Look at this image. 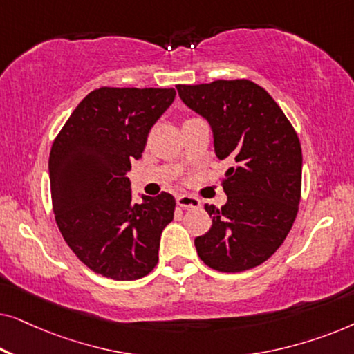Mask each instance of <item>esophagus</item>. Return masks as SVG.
I'll use <instances>...</instances> for the list:
<instances>
[{"instance_id":"esophagus-1","label":"esophagus","mask_w":354,"mask_h":354,"mask_svg":"<svg viewBox=\"0 0 354 354\" xmlns=\"http://www.w3.org/2000/svg\"><path fill=\"white\" fill-rule=\"evenodd\" d=\"M177 205L183 207V209H192V207L200 206V200L192 195H178L177 196Z\"/></svg>"}]
</instances>
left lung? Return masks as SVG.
<instances>
[{"label":"left lung","mask_w":354,"mask_h":354,"mask_svg":"<svg viewBox=\"0 0 354 354\" xmlns=\"http://www.w3.org/2000/svg\"><path fill=\"white\" fill-rule=\"evenodd\" d=\"M183 103L214 133L216 156L230 159L222 207L206 205L209 232L196 236L203 263L243 272L268 261L292 229L301 200V145L268 91L246 79L177 85Z\"/></svg>","instance_id":"8db88e82"}]
</instances>
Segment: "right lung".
<instances>
[{
  "instance_id": "right-lung-1",
  "label": "right lung",
  "mask_w": 354,
  "mask_h": 354,
  "mask_svg": "<svg viewBox=\"0 0 354 354\" xmlns=\"http://www.w3.org/2000/svg\"><path fill=\"white\" fill-rule=\"evenodd\" d=\"M174 98V88L101 86L80 101L53 142L56 224L77 258L103 277L137 280L158 264L176 198L162 192L133 203L125 176Z\"/></svg>"
}]
</instances>
